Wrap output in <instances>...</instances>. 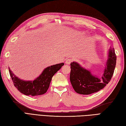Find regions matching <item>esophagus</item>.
Here are the masks:
<instances>
[{"label": "esophagus", "instance_id": "obj_1", "mask_svg": "<svg viewBox=\"0 0 126 126\" xmlns=\"http://www.w3.org/2000/svg\"><path fill=\"white\" fill-rule=\"evenodd\" d=\"M72 61H73V60L71 58H68L65 61V63L67 64H70Z\"/></svg>", "mask_w": 126, "mask_h": 126}]
</instances>
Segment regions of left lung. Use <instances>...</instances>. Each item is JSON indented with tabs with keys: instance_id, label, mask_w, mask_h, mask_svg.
<instances>
[{
	"instance_id": "8db88e82",
	"label": "left lung",
	"mask_w": 126,
	"mask_h": 126,
	"mask_svg": "<svg viewBox=\"0 0 126 126\" xmlns=\"http://www.w3.org/2000/svg\"><path fill=\"white\" fill-rule=\"evenodd\" d=\"M116 61V56L113 47L109 50L107 67L101 80L93 76L90 71L81 67L78 63H71L70 79L75 91L79 94L89 95L102 89L111 79Z\"/></svg>"
}]
</instances>
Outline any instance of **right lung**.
Masks as SVG:
<instances>
[{
	"mask_svg": "<svg viewBox=\"0 0 126 126\" xmlns=\"http://www.w3.org/2000/svg\"><path fill=\"white\" fill-rule=\"evenodd\" d=\"M64 64H57L45 69L38 78L33 81H24L16 77L9 68V73L15 87L26 95L37 96L45 94L49 88L52 77Z\"/></svg>",
	"mask_w": 126,
	"mask_h": 126,
	"instance_id": "1",
	"label": "right lung"
}]
</instances>
